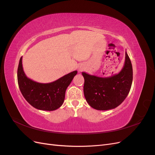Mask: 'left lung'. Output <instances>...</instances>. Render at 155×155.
Segmentation results:
<instances>
[{"instance_id":"8db88e82","label":"left lung","mask_w":155,"mask_h":155,"mask_svg":"<svg viewBox=\"0 0 155 155\" xmlns=\"http://www.w3.org/2000/svg\"><path fill=\"white\" fill-rule=\"evenodd\" d=\"M85 79L83 92L91 107L99 110L114 109L122 103L130 90L133 67L127 53L123 68L117 74L107 78L97 77L82 72Z\"/></svg>"}]
</instances>
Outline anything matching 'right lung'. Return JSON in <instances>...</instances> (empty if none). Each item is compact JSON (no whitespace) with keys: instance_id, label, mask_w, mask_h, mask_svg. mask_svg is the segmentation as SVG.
Masks as SVG:
<instances>
[{"instance_id":"add662e5","label":"right lung","mask_w":155,"mask_h":155,"mask_svg":"<svg viewBox=\"0 0 155 155\" xmlns=\"http://www.w3.org/2000/svg\"><path fill=\"white\" fill-rule=\"evenodd\" d=\"M75 70L55 81L41 83L28 78L23 70L22 57L17 70L18 87L25 100L34 108L42 110H55L63 104L65 92L77 74Z\"/></svg>"}]
</instances>
